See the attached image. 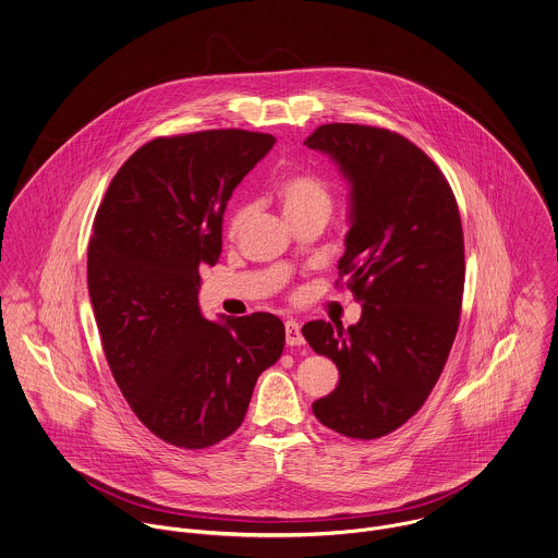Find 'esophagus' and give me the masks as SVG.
I'll return each instance as SVG.
<instances>
[{
  "label": "esophagus",
  "mask_w": 558,
  "mask_h": 558,
  "mask_svg": "<svg viewBox=\"0 0 558 558\" xmlns=\"http://www.w3.org/2000/svg\"><path fill=\"white\" fill-rule=\"evenodd\" d=\"M284 333H287V344H289V347H300V344H304L302 327H300L298 320L289 318V320L284 323Z\"/></svg>",
  "instance_id": "34e87169"
}]
</instances>
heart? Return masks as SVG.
<instances>
[{"mask_svg": "<svg viewBox=\"0 0 558 558\" xmlns=\"http://www.w3.org/2000/svg\"><path fill=\"white\" fill-rule=\"evenodd\" d=\"M278 198L282 203L284 214L289 216L291 222H300L304 218L312 216H323L327 218L331 207H333V192L329 184L310 173V171H295L289 173L280 184H278ZM252 214V205L242 203L238 205L229 218H227V235L235 238L242 227L246 225V220Z\"/></svg>", "mask_w": 558, "mask_h": 558, "instance_id": "obj_1", "label": "heart"}]
</instances>
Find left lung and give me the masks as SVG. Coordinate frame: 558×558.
Masks as SVG:
<instances>
[{"label": "left lung", "mask_w": 558, "mask_h": 558, "mask_svg": "<svg viewBox=\"0 0 558 558\" xmlns=\"http://www.w3.org/2000/svg\"><path fill=\"white\" fill-rule=\"evenodd\" d=\"M304 143L329 154L351 182L336 287L364 304L347 331L325 320L302 327L340 371L338 387L312 411L342 436L372 440L424 407L449 357L464 293L460 211L440 169L398 132L325 124Z\"/></svg>", "instance_id": "left-lung-1"}]
</instances>
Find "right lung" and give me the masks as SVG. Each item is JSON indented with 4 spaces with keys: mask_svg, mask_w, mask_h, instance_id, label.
<instances>
[{
    "mask_svg": "<svg viewBox=\"0 0 558 558\" xmlns=\"http://www.w3.org/2000/svg\"><path fill=\"white\" fill-rule=\"evenodd\" d=\"M274 143L238 128L158 136L125 160L94 220L87 287L109 368L141 424L182 449L235 433L284 349L278 316L214 323L196 300L201 267L222 254L227 201Z\"/></svg>",
    "mask_w": 558,
    "mask_h": 558,
    "instance_id": "right-lung-1",
    "label": "right lung"
}]
</instances>
